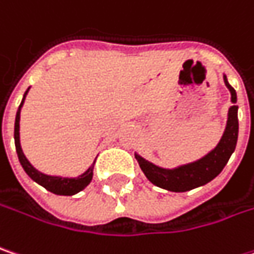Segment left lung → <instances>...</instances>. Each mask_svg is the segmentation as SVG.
<instances>
[{
  "mask_svg": "<svg viewBox=\"0 0 254 254\" xmlns=\"http://www.w3.org/2000/svg\"><path fill=\"white\" fill-rule=\"evenodd\" d=\"M224 83L227 89L230 90L233 106H230L229 109L227 125L224 129V133L211 152H208L205 157H202L195 162L181 165L174 170H165V168L157 167L139 157L138 154H135V158L141 170L152 184L168 191H174V192H184V191H190L192 188L210 183L223 171V168L230 159L231 154L236 149L237 136H239V119H237L239 108L236 106L237 95H236V90L229 84L226 76H224Z\"/></svg>",
  "mask_w": 254,
  "mask_h": 254,
  "instance_id": "8db88e82",
  "label": "left lung"
}]
</instances>
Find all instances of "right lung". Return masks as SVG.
<instances>
[{
  "label": "right lung",
  "instance_id": "add662e5",
  "mask_svg": "<svg viewBox=\"0 0 254 254\" xmlns=\"http://www.w3.org/2000/svg\"><path fill=\"white\" fill-rule=\"evenodd\" d=\"M28 93V89L27 92L24 93L23 100H21V105L17 111L15 115V125H14V141H15V149H17V155L20 159V164L23 165L24 171L27 172V175L36 181L37 184L41 187H44L46 190H49L53 194H57V195H73V194H77L79 191H82L84 187H87L90 184L92 178H93V167H95V162L89 167V170L86 172H83L82 175L76 177V178H63V177H53V175H46L43 172L37 171L31 164L30 161L25 158L24 155L23 149H21V145H20V112H21V108H23L24 100L25 96Z\"/></svg>",
  "mask_w": 254,
  "mask_h": 254
}]
</instances>
